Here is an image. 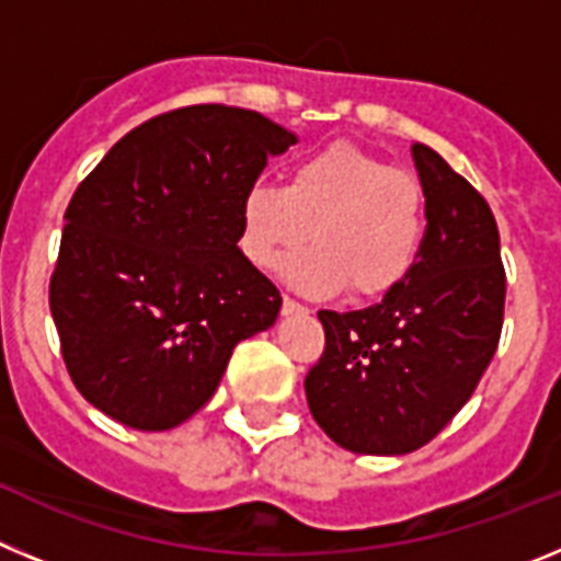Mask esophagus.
Returning <instances> with one entry per match:
<instances>
[{
  "instance_id": "1",
  "label": "esophagus",
  "mask_w": 561,
  "mask_h": 561,
  "mask_svg": "<svg viewBox=\"0 0 561 561\" xmlns=\"http://www.w3.org/2000/svg\"><path fill=\"white\" fill-rule=\"evenodd\" d=\"M280 311H284V314H306V306L304 304H297L295 297H289V295H284V304H280Z\"/></svg>"
}]
</instances>
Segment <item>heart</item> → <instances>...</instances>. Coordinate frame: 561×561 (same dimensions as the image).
I'll use <instances>...</instances> for the list:
<instances>
[{
	"label": "heart",
	"instance_id": "1",
	"mask_svg": "<svg viewBox=\"0 0 561 561\" xmlns=\"http://www.w3.org/2000/svg\"><path fill=\"white\" fill-rule=\"evenodd\" d=\"M424 232L427 199L413 173L342 140L295 160L286 187H247L238 207V247L257 270L314 238L280 275L317 297L348 286L365 300L390 295L415 270Z\"/></svg>",
	"mask_w": 561,
	"mask_h": 561
}]
</instances>
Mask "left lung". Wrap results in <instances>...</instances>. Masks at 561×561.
Returning <instances> with one entry per match:
<instances>
[{
  "label": "left lung",
  "instance_id": "obj_1",
  "mask_svg": "<svg viewBox=\"0 0 561 561\" xmlns=\"http://www.w3.org/2000/svg\"><path fill=\"white\" fill-rule=\"evenodd\" d=\"M427 232L399 289L359 311H317L323 356L306 374L314 421L359 455H408L478 388L503 331L505 270L489 202L438 151L413 142Z\"/></svg>",
  "mask_w": 561,
  "mask_h": 561
}]
</instances>
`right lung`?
<instances>
[{
	"label": "right lung",
	"instance_id": "add662e5",
	"mask_svg": "<svg viewBox=\"0 0 561 561\" xmlns=\"http://www.w3.org/2000/svg\"><path fill=\"white\" fill-rule=\"evenodd\" d=\"M297 137L250 108L199 103L131 128L78 185L49 277L69 376L89 404L162 433L219 388L280 291L238 250V207Z\"/></svg>",
	"mask_w": 561,
	"mask_h": 561
}]
</instances>
